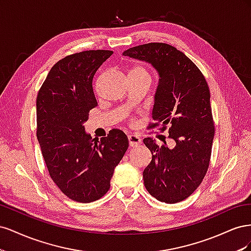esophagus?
<instances>
[{
  "label": "esophagus",
  "mask_w": 251,
  "mask_h": 251,
  "mask_svg": "<svg viewBox=\"0 0 251 251\" xmlns=\"http://www.w3.org/2000/svg\"><path fill=\"white\" fill-rule=\"evenodd\" d=\"M127 138H128V144H130V147H132V148L137 147L141 143V139H140L139 136H137V135L131 134V135L127 136Z\"/></svg>",
  "instance_id": "1"
}]
</instances>
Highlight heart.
<instances>
[{"label": "heart", "mask_w": 251, "mask_h": 251, "mask_svg": "<svg viewBox=\"0 0 251 251\" xmlns=\"http://www.w3.org/2000/svg\"><path fill=\"white\" fill-rule=\"evenodd\" d=\"M130 75H144V76L150 77L148 70L142 66H134L130 71Z\"/></svg>", "instance_id": "heart-1"}]
</instances>
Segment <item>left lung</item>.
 I'll return each instance as SVG.
<instances>
[{"label":"left lung","mask_w":251,"mask_h":251,"mask_svg":"<svg viewBox=\"0 0 251 251\" xmlns=\"http://www.w3.org/2000/svg\"><path fill=\"white\" fill-rule=\"evenodd\" d=\"M124 55L146 60L158 71L150 127L169 128V138L176 141L171 150L166 143L159 147L150 137L143 139L151 153L143 171L144 186L161 202L183 201L201 184L210 162L215 123L206 79L183 52L169 44L139 45Z\"/></svg>","instance_id":"left-lung-1"}]
</instances>
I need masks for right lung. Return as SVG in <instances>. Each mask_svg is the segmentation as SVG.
<instances>
[{
	"label": "right lung",
	"mask_w": 251,
	"mask_h": 251,
	"mask_svg": "<svg viewBox=\"0 0 251 251\" xmlns=\"http://www.w3.org/2000/svg\"><path fill=\"white\" fill-rule=\"evenodd\" d=\"M112 54L87 50L67 55L51 68L36 97V137L45 163L57 187L76 202L90 203L107 194L128 148L118 128L98 140L82 125L97 105L94 75Z\"/></svg>",
	"instance_id": "right-lung-1"
}]
</instances>
